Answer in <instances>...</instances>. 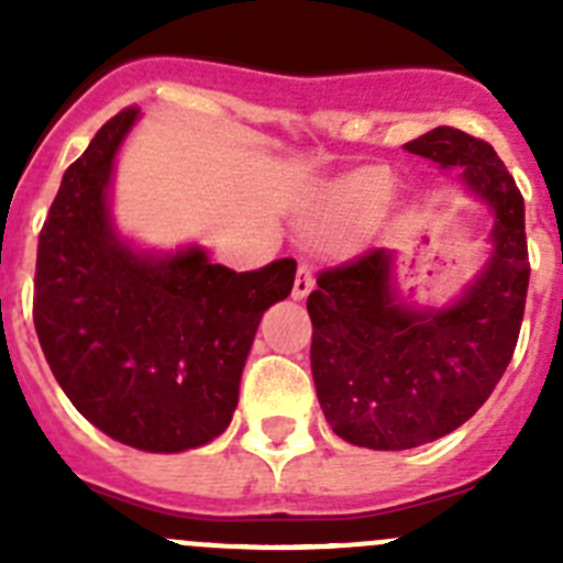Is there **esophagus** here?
<instances>
[{"instance_id":"esophagus-1","label":"esophagus","mask_w":563,"mask_h":563,"mask_svg":"<svg viewBox=\"0 0 563 563\" xmlns=\"http://www.w3.org/2000/svg\"><path fill=\"white\" fill-rule=\"evenodd\" d=\"M310 292H312V271L307 265H298L296 282H292V298H296V301H305Z\"/></svg>"}]
</instances>
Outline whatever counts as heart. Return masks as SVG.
Listing matches in <instances>:
<instances>
[{"label":"heart","instance_id":"b5f03b06","mask_svg":"<svg viewBox=\"0 0 563 563\" xmlns=\"http://www.w3.org/2000/svg\"><path fill=\"white\" fill-rule=\"evenodd\" d=\"M397 191V177L383 166L361 168L327 188L305 213L307 231L330 242H346L369 231Z\"/></svg>","mask_w":563,"mask_h":563}]
</instances>
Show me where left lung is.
Segmentation results:
<instances>
[{
	"label": "left lung",
	"mask_w": 563,
	"mask_h": 563,
	"mask_svg": "<svg viewBox=\"0 0 563 563\" xmlns=\"http://www.w3.org/2000/svg\"><path fill=\"white\" fill-rule=\"evenodd\" d=\"M406 148L460 172L494 225L485 267L445 307L409 305L386 251L318 276L307 298L318 402L341 440L375 451L434 442L479 411L514 357L530 282L525 200L494 146L437 126Z\"/></svg>",
	"instance_id": "left-lung-1"
}]
</instances>
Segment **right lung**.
I'll return each instance as SVG.
<instances>
[{
  "mask_svg": "<svg viewBox=\"0 0 563 563\" xmlns=\"http://www.w3.org/2000/svg\"><path fill=\"white\" fill-rule=\"evenodd\" d=\"M141 109L98 129L64 172L38 236L33 324L64 395L96 429L148 454L200 449L231 426L258 321L296 262L213 265L206 247L143 251L112 220V174Z\"/></svg>",
  "mask_w": 563,
  "mask_h": 563,
  "instance_id": "1",
  "label": "right lung"
}]
</instances>
